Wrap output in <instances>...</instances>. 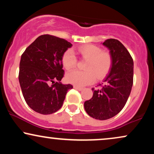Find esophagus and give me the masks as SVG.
Listing matches in <instances>:
<instances>
[{"label": "esophagus", "mask_w": 154, "mask_h": 154, "mask_svg": "<svg viewBox=\"0 0 154 154\" xmlns=\"http://www.w3.org/2000/svg\"><path fill=\"white\" fill-rule=\"evenodd\" d=\"M74 88L75 89H77V90H79V91H82L83 89V88L82 87H78V86H74Z\"/></svg>", "instance_id": "1"}]
</instances>
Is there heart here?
Masks as SVG:
<instances>
[{
	"mask_svg": "<svg viewBox=\"0 0 154 154\" xmlns=\"http://www.w3.org/2000/svg\"><path fill=\"white\" fill-rule=\"evenodd\" d=\"M83 60H87L85 71L73 70L66 76L68 82L77 86H85L96 79H104L109 73L113 65V57L109 52L102 50L92 45H85L77 49ZM63 64L66 69H73L77 64V59L72 50H67L63 55Z\"/></svg>",
	"mask_w": 154,
	"mask_h": 154,
	"instance_id": "1",
	"label": "heart"
}]
</instances>
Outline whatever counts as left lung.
<instances>
[{
	"label": "left lung",
	"mask_w": 154,
	"mask_h": 154,
	"mask_svg": "<svg viewBox=\"0 0 154 154\" xmlns=\"http://www.w3.org/2000/svg\"><path fill=\"white\" fill-rule=\"evenodd\" d=\"M113 57L111 72L104 82L92 88L90 100L84 104L85 111L91 117L106 120L116 116L125 106L134 80V62L124 45L115 39L103 42Z\"/></svg>",
	"instance_id": "8db88e82"
}]
</instances>
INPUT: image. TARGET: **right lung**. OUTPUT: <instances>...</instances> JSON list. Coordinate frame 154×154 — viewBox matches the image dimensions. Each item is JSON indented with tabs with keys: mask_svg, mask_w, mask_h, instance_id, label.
Masks as SVG:
<instances>
[{
	"mask_svg": "<svg viewBox=\"0 0 154 154\" xmlns=\"http://www.w3.org/2000/svg\"><path fill=\"white\" fill-rule=\"evenodd\" d=\"M72 44L50 35L39 36L21 55L19 82L25 102L35 112L53 114L63 106L70 84L63 85V55Z\"/></svg>",
	"mask_w": 154,
	"mask_h": 154,
	"instance_id": "obj_1",
	"label": "right lung"
}]
</instances>
